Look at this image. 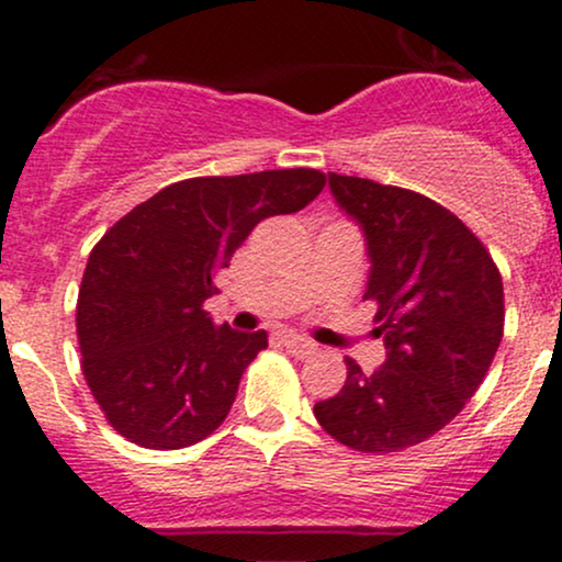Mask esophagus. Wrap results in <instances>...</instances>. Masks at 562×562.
Returning <instances> with one entry per match:
<instances>
[{
    "mask_svg": "<svg viewBox=\"0 0 562 562\" xmlns=\"http://www.w3.org/2000/svg\"><path fill=\"white\" fill-rule=\"evenodd\" d=\"M282 344H285L293 353H299V357H312V353H317V344H314V340L301 338V335H285Z\"/></svg>",
    "mask_w": 562,
    "mask_h": 562,
    "instance_id": "obj_1",
    "label": "esophagus"
}]
</instances>
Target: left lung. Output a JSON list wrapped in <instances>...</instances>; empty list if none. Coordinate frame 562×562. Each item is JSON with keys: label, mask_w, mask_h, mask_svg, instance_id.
Segmentation results:
<instances>
[{"label": "left lung", "mask_w": 562, "mask_h": 562, "mask_svg": "<svg viewBox=\"0 0 562 562\" xmlns=\"http://www.w3.org/2000/svg\"><path fill=\"white\" fill-rule=\"evenodd\" d=\"M330 190L364 232V301L389 353L375 372L346 357L344 389L314 417L344 447L389 454L438 434L479 391L505 330V290L483 243L436 200L344 173H330Z\"/></svg>", "instance_id": "left-lung-1"}]
</instances>
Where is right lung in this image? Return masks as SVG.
<instances>
[{
	"mask_svg": "<svg viewBox=\"0 0 562 562\" xmlns=\"http://www.w3.org/2000/svg\"><path fill=\"white\" fill-rule=\"evenodd\" d=\"M322 187L317 169L184 179L102 235L83 269L76 333L89 391L121 436L182 449L224 423L267 333L218 327L203 303L256 224L295 214Z\"/></svg>",
	"mask_w": 562,
	"mask_h": 562,
	"instance_id": "add662e5",
	"label": "right lung"
}]
</instances>
